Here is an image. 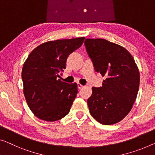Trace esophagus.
<instances>
[{"mask_svg":"<svg viewBox=\"0 0 155 155\" xmlns=\"http://www.w3.org/2000/svg\"><path fill=\"white\" fill-rule=\"evenodd\" d=\"M77 86H78V88L81 89V88H82L83 87H84V85H82L81 84H79V83H78V84H77Z\"/></svg>","mask_w":155,"mask_h":155,"instance_id":"34e87169","label":"esophagus"}]
</instances>
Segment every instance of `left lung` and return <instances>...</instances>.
I'll list each match as a JSON object with an SVG mask.
<instances>
[{
    "label": "left lung",
    "mask_w": 155,
    "mask_h": 155,
    "mask_svg": "<svg viewBox=\"0 0 155 155\" xmlns=\"http://www.w3.org/2000/svg\"><path fill=\"white\" fill-rule=\"evenodd\" d=\"M87 53L94 70L106 77L102 86L92 87L87 100L90 113L97 121L110 125L127 115L137 99L140 73L125 48L104 39H86Z\"/></svg>",
    "instance_id": "8db88e82"
}]
</instances>
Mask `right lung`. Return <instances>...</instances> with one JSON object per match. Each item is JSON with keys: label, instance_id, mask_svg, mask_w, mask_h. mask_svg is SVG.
<instances>
[{"label": "right lung", "instance_id": "right-lung-1", "mask_svg": "<svg viewBox=\"0 0 155 155\" xmlns=\"http://www.w3.org/2000/svg\"><path fill=\"white\" fill-rule=\"evenodd\" d=\"M85 38L43 43L29 54L23 66L24 94L33 114L42 120L54 122L70 112L78 93L76 83L58 78L66 68L69 55L79 48Z\"/></svg>", "mask_w": 155, "mask_h": 155}]
</instances>
